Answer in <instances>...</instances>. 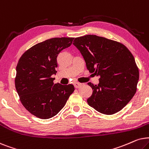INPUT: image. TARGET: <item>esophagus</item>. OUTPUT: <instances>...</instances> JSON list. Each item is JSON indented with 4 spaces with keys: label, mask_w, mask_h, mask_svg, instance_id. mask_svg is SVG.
Masks as SVG:
<instances>
[{
    "label": "esophagus",
    "mask_w": 149,
    "mask_h": 149,
    "mask_svg": "<svg viewBox=\"0 0 149 149\" xmlns=\"http://www.w3.org/2000/svg\"><path fill=\"white\" fill-rule=\"evenodd\" d=\"M73 85H74L75 88H80L81 86H82V84H81V83H80V82H75L74 84H73Z\"/></svg>",
    "instance_id": "obj_1"
}]
</instances>
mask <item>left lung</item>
<instances>
[{
    "mask_svg": "<svg viewBox=\"0 0 149 149\" xmlns=\"http://www.w3.org/2000/svg\"><path fill=\"white\" fill-rule=\"evenodd\" d=\"M73 44L80 51L89 72L100 77L88 104L99 112L114 114L132 100L137 90L139 69L134 57L123 43L97 35L76 37Z\"/></svg>",
    "mask_w": 149,
    "mask_h": 149,
    "instance_id": "left-lung-1",
    "label": "left lung"
}]
</instances>
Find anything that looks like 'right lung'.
<instances>
[{
    "instance_id": "add662e5",
    "label": "right lung",
    "mask_w": 149,
    "mask_h": 149,
    "mask_svg": "<svg viewBox=\"0 0 149 149\" xmlns=\"http://www.w3.org/2000/svg\"><path fill=\"white\" fill-rule=\"evenodd\" d=\"M73 37H55L32 46L19 58L15 86L24 107L34 116L47 119L56 115L74 91L72 84H54L57 56L70 46Z\"/></svg>"
}]
</instances>
